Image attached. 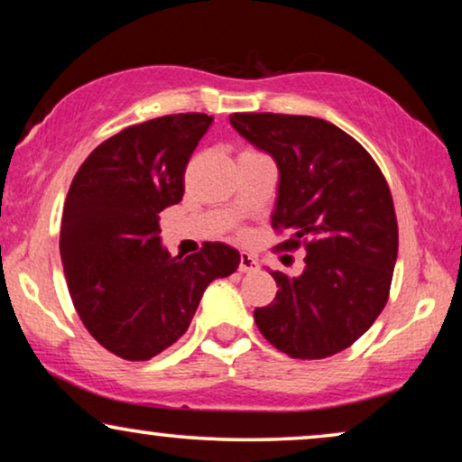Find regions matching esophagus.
Returning a JSON list of instances; mask_svg holds the SVG:
<instances>
[{"mask_svg":"<svg viewBox=\"0 0 462 462\" xmlns=\"http://www.w3.org/2000/svg\"><path fill=\"white\" fill-rule=\"evenodd\" d=\"M256 267H258V263H256L254 256H250L248 252H242V254H239V271H242V273L254 271Z\"/></svg>","mask_w":462,"mask_h":462,"instance_id":"34e87169","label":"esophagus"}]
</instances>
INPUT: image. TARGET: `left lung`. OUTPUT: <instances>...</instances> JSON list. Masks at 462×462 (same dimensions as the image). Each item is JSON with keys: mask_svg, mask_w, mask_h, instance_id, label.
I'll return each instance as SVG.
<instances>
[{"mask_svg": "<svg viewBox=\"0 0 462 462\" xmlns=\"http://www.w3.org/2000/svg\"><path fill=\"white\" fill-rule=\"evenodd\" d=\"M229 119L280 168L271 226L288 239L275 250L307 252L299 277L271 271L277 294L254 309L258 330L290 357H330L356 343L389 300L400 239L387 179L356 138L326 119Z\"/></svg>", "mask_w": 462, "mask_h": 462, "instance_id": "left-lung-1", "label": "left lung"}]
</instances>
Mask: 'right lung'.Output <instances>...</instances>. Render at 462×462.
<instances>
[{
    "label": "right lung",
    "mask_w": 462,
    "mask_h": 462,
    "mask_svg": "<svg viewBox=\"0 0 462 462\" xmlns=\"http://www.w3.org/2000/svg\"><path fill=\"white\" fill-rule=\"evenodd\" d=\"M210 124L206 113H176L128 125L86 157L69 189L60 256L73 307L97 343L128 362L174 345L208 283L239 264L218 242L185 258L160 245V212L182 199Z\"/></svg>",
    "instance_id": "obj_1"
}]
</instances>
